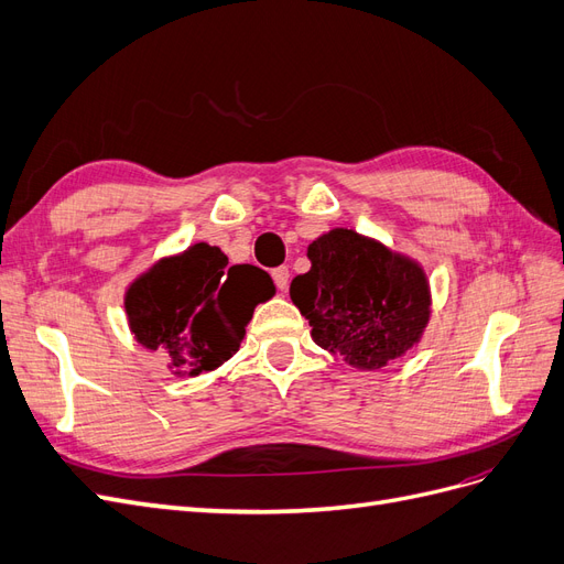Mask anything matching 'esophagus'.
<instances>
[{
  "label": "esophagus",
  "instance_id": "esophagus-1",
  "mask_svg": "<svg viewBox=\"0 0 564 564\" xmlns=\"http://www.w3.org/2000/svg\"><path fill=\"white\" fill-rule=\"evenodd\" d=\"M270 275H272V282H275V286L282 289V292H284V289L289 286V268H286V265H280V268L272 270Z\"/></svg>",
  "mask_w": 564,
  "mask_h": 564
}]
</instances>
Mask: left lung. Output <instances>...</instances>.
I'll use <instances>...</instances> for the list:
<instances>
[{"mask_svg": "<svg viewBox=\"0 0 564 564\" xmlns=\"http://www.w3.org/2000/svg\"><path fill=\"white\" fill-rule=\"evenodd\" d=\"M311 270L289 296L311 322L315 344L357 369H381L421 338L431 317L423 270L352 230H332L308 247Z\"/></svg>", "mask_w": 564, "mask_h": 564, "instance_id": "left-lung-1", "label": "left lung"}]
</instances>
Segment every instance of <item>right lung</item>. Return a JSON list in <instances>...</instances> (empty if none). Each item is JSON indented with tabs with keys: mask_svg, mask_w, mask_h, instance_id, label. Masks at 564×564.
Returning a JSON list of instances; mask_svg holds the SVG:
<instances>
[{
	"mask_svg": "<svg viewBox=\"0 0 564 564\" xmlns=\"http://www.w3.org/2000/svg\"><path fill=\"white\" fill-rule=\"evenodd\" d=\"M272 294L265 270L228 265L224 251L199 242L135 280L127 315L139 344L166 350L178 377H197L230 360L256 303Z\"/></svg>",
	"mask_w": 564,
	"mask_h": 564,
	"instance_id": "right-lung-1",
	"label": "right lung"
}]
</instances>
